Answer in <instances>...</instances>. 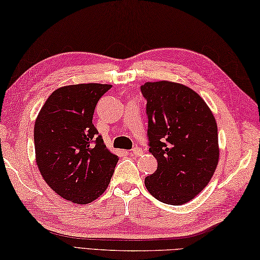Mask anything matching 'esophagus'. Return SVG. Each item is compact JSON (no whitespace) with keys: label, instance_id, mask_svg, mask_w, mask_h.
I'll return each mask as SVG.
<instances>
[{"label":"esophagus","instance_id":"34e87169","mask_svg":"<svg viewBox=\"0 0 260 260\" xmlns=\"http://www.w3.org/2000/svg\"><path fill=\"white\" fill-rule=\"evenodd\" d=\"M131 154L135 155V156H140L141 154H143V149L139 148V147H136V148L131 150Z\"/></svg>","mask_w":260,"mask_h":260}]
</instances>
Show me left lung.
I'll use <instances>...</instances> for the list:
<instances>
[{"mask_svg":"<svg viewBox=\"0 0 260 260\" xmlns=\"http://www.w3.org/2000/svg\"><path fill=\"white\" fill-rule=\"evenodd\" d=\"M148 146L157 170L145 178L150 194L183 205L206 187L217 168V124L205 101L189 87L171 81L146 82Z\"/></svg>","mask_w":260,"mask_h":260,"instance_id":"obj_1","label":"left lung"}]
</instances>
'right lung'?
<instances>
[{"mask_svg":"<svg viewBox=\"0 0 260 260\" xmlns=\"http://www.w3.org/2000/svg\"><path fill=\"white\" fill-rule=\"evenodd\" d=\"M111 85L80 84L54 90L34 128L36 161L50 188L71 203L89 204L109 187L117 156L92 124L101 97Z\"/></svg>","mask_w":260,"mask_h":260,"instance_id":"obj_1","label":"right lung"}]
</instances>
